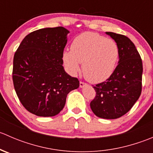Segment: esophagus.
<instances>
[{"label": "esophagus", "mask_w": 153, "mask_h": 153, "mask_svg": "<svg viewBox=\"0 0 153 153\" xmlns=\"http://www.w3.org/2000/svg\"><path fill=\"white\" fill-rule=\"evenodd\" d=\"M86 83L82 82V81H80V87H81V88L84 87V86H86Z\"/></svg>", "instance_id": "1"}]
</instances>
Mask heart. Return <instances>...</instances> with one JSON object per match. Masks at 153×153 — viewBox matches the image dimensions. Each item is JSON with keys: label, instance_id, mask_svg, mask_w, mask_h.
<instances>
[{"label": "heart", "instance_id": "obj_1", "mask_svg": "<svg viewBox=\"0 0 153 153\" xmlns=\"http://www.w3.org/2000/svg\"><path fill=\"white\" fill-rule=\"evenodd\" d=\"M119 49L112 39L92 32L80 34L72 41L71 49H65L62 60L68 72L75 75L80 70L87 81L93 84L103 82L115 70Z\"/></svg>", "mask_w": 153, "mask_h": 153}]
</instances>
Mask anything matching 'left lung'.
Listing matches in <instances>:
<instances>
[{
  "instance_id": "1",
  "label": "left lung",
  "mask_w": 153,
  "mask_h": 153,
  "mask_svg": "<svg viewBox=\"0 0 153 153\" xmlns=\"http://www.w3.org/2000/svg\"><path fill=\"white\" fill-rule=\"evenodd\" d=\"M118 45L119 61L104 82L96 84L90 107L96 116L115 119L123 116L138 101L142 89L143 65L136 47L125 35L106 32Z\"/></svg>"
}]
</instances>
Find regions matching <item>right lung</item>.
Masks as SVG:
<instances>
[{"label":"right lung","instance_id":"add662e5","mask_svg":"<svg viewBox=\"0 0 153 153\" xmlns=\"http://www.w3.org/2000/svg\"><path fill=\"white\" fill-rule=\"evenodd\" d=\"M69 31L62 27L34 31L24 38L14 55L12 80L27 110L41 117L58 115L79 81L68 75L62 54Z\"/></svg>","mask_w":153,"mask_h":153}]
</instances>
